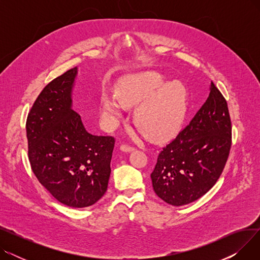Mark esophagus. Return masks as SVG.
Here are the masks:
<instances>
[{"instance_id":"34e87169","label":"esophagus","mask_w":260,"mask_h":260,"mask_svg":"<svg viewBox=\"0 0 260 260\" xmlns=\"http://www.w3.org/2000/svg\"><path fill=\"white\" fill-rule=\"evenodd\" d=\"M120 151L124 152V153H131V152L135 151V147H133V146H129V145H125V144H123V145H121V146H120Z\"/></svg>"}]
</instances>
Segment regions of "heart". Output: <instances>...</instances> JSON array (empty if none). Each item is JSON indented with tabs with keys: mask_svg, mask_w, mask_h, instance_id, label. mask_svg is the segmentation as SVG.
<instances>
[{
	"mask_svg": "<svg viewBox=\"0 0 260 260\" xmlns=\"http://www.w3.org/2000/svg\"><path fill=\"white\" fill-rule=\"evenodd\" d=\"M116 95L103 93L104 118L117 121L123 107L133 108L134 123L147 138L161 141L178 133L188 111V94L180 81L168 82L156 72H142L122 77L116 84Z\"/></svg>",
	"mask_w": 260,
	"mask_h": 260,
	"instance_id": "b5f03b06",
	"label": "heart"
}]
</instances>
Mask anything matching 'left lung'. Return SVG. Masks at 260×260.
<instances>
[{
	"instance_id": "1",
	"label": "left lung",
	"mask_w": 260,
	"mask_h": 260,
	"mask_svg": "<svg viewBox=\"0 0 260 260\" xmlns=\"http://www.w3.org/2000/svg\"><path fill=\"white\" fill-rule=\"evenodd\" d=\"M231 137L226 101L211 82L207 101L158 156L151 174L157 196L172 206L181 207L209 192L225 166Z\"/></svg>"
}]
</instances>
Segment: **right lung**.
I'll list each match as a JSON object with an SVG mask.
<instances>
[{"instance_id": "right-lung-1", "label": "right lung", "mask_w": 260, "mask_h": 260, "mask_svg": "<svg viewBox=\"0 0 260 260\" xmlns=\"http://www.w3.org/2000/svg\"><path fill=\"white\" fill-rule=\"evenodd\" d=\"M78 67L41 91L26 122L28 158L39 182L59 202L86 208L106 192L115 139L86 131L73 109Z\"/></svg>"}]
</instances>
